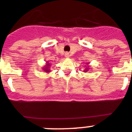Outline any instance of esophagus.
<instances>
[{
    "label": "esophagus",
    "instance_id": "esophagus-1",
    "mask_svg": "<svg viewBox=\"0 0 132 132\" xmlns=\"http://www.w3.org/2000/svg\"><path fill=\"white\" fill-rule=\"evenodd\" d=\"M65 57H67V58L69 57V53H65Z\"/></svg>",
    "mask_w": 132,
    "mask_h": 132
}]
</instances>
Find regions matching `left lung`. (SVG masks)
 <instances>
[{
    "mask_svg": "<svg viewBox=\"0 0 132 132\" xmlns=\"http://www.w3.org/2000/svg\"><path fill=\"white\" fill-rule=\"evenodd\" d=\"M88 69H89V68H86V69H85V70H84V72H87V71H88Z\"/></svg>",
    "mask_w": 132,
    "mask_h": 132,
    "instance_id": "8db88e82",
    "label": "left lung"
}]
</instances>
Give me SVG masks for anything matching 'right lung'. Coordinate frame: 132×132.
<instances>
[{"mask_svg": "<svg viewBox=\"0 0 132 132\" xmlns=\"http://www.w3.org/2000/svg\"><path fill=\"white\" fill-rule=\"evenodd\" d=\"M50 64H49V63L48 61L47 62V65H46L45 67H43V70L44 71H45L46 73H49V72H50V69H49V68H50Z\"/></svg>", "mask_w": 132, "mask_h": 132, "instance_id": "right-lung-1", "label": "right lung"}]
</instances>
